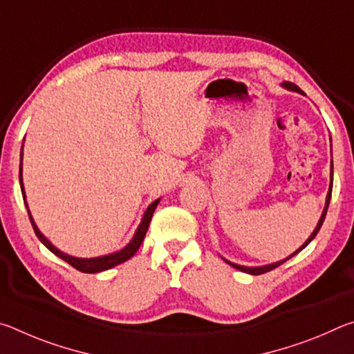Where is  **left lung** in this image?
<instances>
[{
    "label": "left lung",
    "mask_w": 354,
    "mask_h": 354,
    "mask_svg": "<svg viewBox=\"0 0 354 354\" xmlns=\"http://www.w3.org/2000/svg\"><path fill=\"white\" fill-rule=\"evenodd\" d=\"M281 87H284V88H287V91H290V92H297V93H303L301 91H299V88L295 86V84H292V82H283L281 84ZM304 95V93H303ZM331 192H333V159H331V171H329V189H328V195H326V201H325V207H323V212H322V215H320V220H319V223H317V226H315V230L313 231V234H310L309 237H308V241L304 242L301 247H299L298 250H295L293 251V253L290 254V256H287L286 259H281V261H278V262H273V263H267V266H259V267H247V266H239V263H234V262H231V261H227V259H225L223 256V261L225 262H227L230 263L231 267H234V268H237V270H241V272H245V273H250V274H261V273H267V272H270V270H273V268H277L278 266H281V263H284L286 261H289L290 257H293L295 254H298L299 251L301 250H304L308 247V245L313 242V239L317 236V232L320 231V227H322V225H323V221H325V217H326V211H328V206H329V200H331Z\"/></svg>",
    "instance_id": "obj_1"
}]
</instances>
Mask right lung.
<instances>
[{"label": "right lung", "mask_w": 354, "mask_h": 354, "mask_svg": "<svg viewBox=\"0 0 354 354\" xmlns=\"http://www.w3.org/2000/svg\"><path fill=\"white\" fill-rule=\"evenodd\" d=\"M20 187H21V194H23V200H25V205L28 209V214H29V220H31L32 227H34V232L35 236L39 237V241L45 245V247L51 251V253H55L57 257H61L65 262H68L70 266H73L76 270L84 272V273H98V272H104V270H109V268L118 266V263H122L124 261L131 259L136 254V251L139 250V247L143 242V239H145V234L148 231V226H149V221L153 218V214H154V209L158 207L160 198H158L156 201H153L151 205L147 207V211L143 212L142 215V220L139 226H137V230L134 232L133 239H131L127 247H123L122 250L115 251V253H109V254H104V256H97V257H76V256H70L67 253H64L59 248H56L55 245H53L48 239L41 234V231L35 225V221L31 215V211H29L28 207V203H26V194H25V185H23V147H21V162H20Z\"/></svg>", "instance_id": "right-lung-1"}]
</instances>
